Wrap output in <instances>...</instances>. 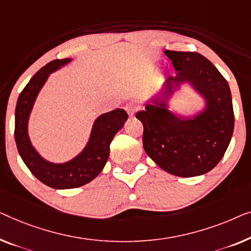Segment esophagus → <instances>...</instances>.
<instances>
[{
    "instance_id": "esophagus-1",
    "label": "esophagus",
    "mask_w": 251,
    "mask_h": 251,
    "mask_svg": "<svg viewBox=\"0 0 251 251\" xmlns=\"http://www.w3.org/2000/svg\"><path fill=\"white\" fill-rule=\"evenodd\" d=\"M126 111L128 112V114L130 115V117H132V115L134 114V112L138 111V108H139V106H138V104L136 103H128L125 106Z\"/></svg>"
}]
</instances>
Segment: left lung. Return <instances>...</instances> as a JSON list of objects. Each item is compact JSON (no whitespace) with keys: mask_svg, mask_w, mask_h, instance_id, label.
Returning a JSON list of instances; mask_svg holds the SVG:
<instances>
[{"mask_svg":"<svg viewBox=\"0 0 251 251\" xmlns=\"http://www.w3.org/2000/svg\"><path fill=\"white\" fill-rule=\"evenodd\" d=\"M164 54L176 75L163 82L161 97L137 112L144 126V150L165 172L182 177L201 176L219 164L231 141L234 114L230 87L201 54L169 50ZM183 83L205 101L204 108L191 117L169 110V99Z\"/></svg>","mask_w":251,"mask_h":251,"instance_id":"obj_1","label":"left lung"}]
</instances>
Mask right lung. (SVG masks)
<instances>
[{
  "label": "right lung",
  "instance_id": "add662e5",
  "mask_svg": "<svg viewBox=\"0 0 251 251\" xmlns=\"http://www.w3.org/2000/svg\"><path fill=\"white\" fill-rule=\"evenodd\" d=\"M71 60H54L36 72L18 97L14 114V139L19 155L30 172L53 189L78 188L95 179L106 164L111 141L128 120V114L122 108L100 114L94 122L85 148L65 163L47 161L36 151L28 134V121L35 100L50 75L70 63Z\"/></svg>",
  "mask_w": 251,
  "mask_h": 251
}]
</instances>
